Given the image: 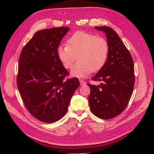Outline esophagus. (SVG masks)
Listing matches in <instances>:
<instances>
[{
    "mask_svg": "<svg viewBox=\"0 0 154 154\" xmlns=\"http://www.w3.org/2000/svg\"><path fill=\"white\" fill-rule=\"evenodd\" d=\"M79 82H80V84H81V86H82V85H86V82H85V81L84 80L80 79V80H79Z\"/></svg>",
    "mask_w": 154,
    "mask_h": 154,
    "instance_id": "esophagus-1",
    "label": "esophagus"
}]
</instances>
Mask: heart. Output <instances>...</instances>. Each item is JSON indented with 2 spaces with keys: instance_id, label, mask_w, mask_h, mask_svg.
Masks as SVG:
<instances>
[{
  "instance_id": "b5f03b06",
  "label": "heart",
  "mask_w": 154,
  "mask_h": 154,
  "mask_svg": "<svg viewBox=\"0 0 154 154\" xmlns=\"http://www.w3.org/2000/svg\"><path fill=\"white\" fill-rule=\"evenodd\" d=\"M109 45L106 39L85 32H77L68 39L67 45H61L57 50V56L66 69L72 67L74 77H83L91 71L100 70L109 56Z\"/></svg>"
}]
</instances>
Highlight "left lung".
Listing matches in <instances>:
<instances>
[{
	"label": "left lung",
	"instance_id": "left-lung-1",
	"mask_svg": "<svg viewBox=\"0 0 154 154\" xmlns=\"http://www.w3.org/2000/svg\"><path fill=\"white\" fill-rule=\"evenodd\" d=\"M95 29L105 33L109 52L105 64L92 78L102 83L97 86L88 84L91 89L89 103L94 115L108 120L119 115L128 104L134 85V66L129 51L113 29Z\"/></svg>",
	"mask_w": 154,
	"mask_h": 154
}]
</instances>
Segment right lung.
Here are the masks:
<instances>
[{
    "label": "right lung",
    "mask_w": 154,
    "mask_h": 154,
    "mask_svg": "<svg viewBox=\"0 0 154 154\" xmlns=\"http://www.w3.org/2000/svg\"><path fill=\"white\" fill-rule=\"evenodd\" d=\"M68 27L35 32L21 51L17 86L24 106L32 116L46 123L61 119L68 109L75 90L76 77L65 80L68 71L57 54Z\"/></svg>",
    "instance_id": "obj_1"
}]
</instances>
